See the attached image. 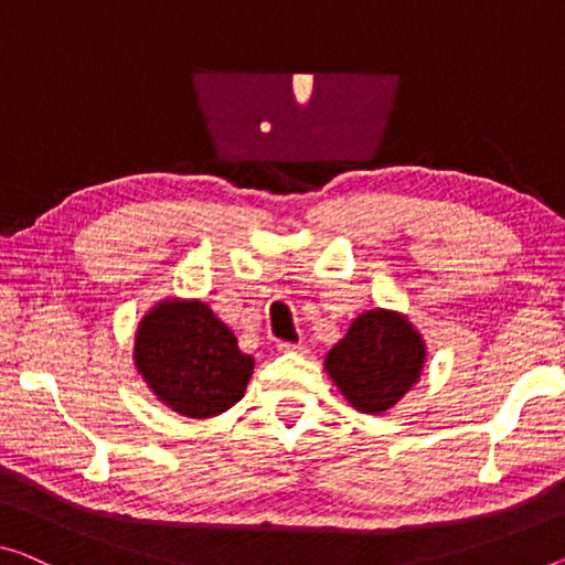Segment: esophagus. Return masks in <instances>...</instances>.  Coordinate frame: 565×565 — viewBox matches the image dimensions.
<instances>
[{
	"label": "esophagus",
	"mask_w": 565,
	"mask_h": 565,
	"mask_svg": "<svg viewBox=\"0 0 565 565\" xmlns=\"http://www.w3.org/2000/svg\"><path fill=\"white\" fill-rule=\"evenodd\" d=\"M277 351H280V353H306V345H302V343L280 341V343H277Z\"/></svg>",
	"instance_id": "obj_1"
}]
</instances>
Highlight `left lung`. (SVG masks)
<instances>
[{
    "label": "left lung",
    "instance_id": "obj_1",
    "mask_svg": "<svg viewBox=\"0 0 565 565\" xmlns=\"http://www.w3.org/2000/svg\"><path fill=\"white\" fill-rule=\"evenodd\" d=\"M427 345L394 310H366L326 355V371L353 409L381 414L419 381Z\"/></svg>",
    "mask_w": 565,
    "mask_h": 565
}]
</instances>
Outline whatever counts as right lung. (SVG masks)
<instances>
[{"instance_id":"add662e5","label":"right lung","mask_w":565,"mask_h":565,"mask_svg":"<svg viewBox=\"0 0 565 565\" xmlns=\"http://www.w3.org/2000/svg\"><path fill=\"white\" fill-rule=\"evenodd\" d=\"M134 361L159 402L189 419H210L245 396L255 359L202 300H161L136 331Z\"/></svg>"}]
</instances>
